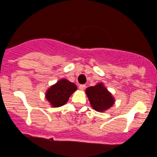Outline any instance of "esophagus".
<instances>
[{
    "label": "esophagus",
    "mask_w": 157,
    "mask_h": 157,
    "mask_svg": "<svg viewBox=\"0 0 157 157\" xmlns=\"http://www.w3.org/2000/svg\"><path fill=\"white\" fill-rule=\"evenodd\" d=\"M78 87H79L80 90H84L85 87H86V86H85L84 84H80L79 86H78Z\"/></svg>",
    "instance_id": "esophagus-1"
}]
</instances>
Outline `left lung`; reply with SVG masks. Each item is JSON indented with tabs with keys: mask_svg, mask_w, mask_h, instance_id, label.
I'll return each mask as SVG.
<instances>
[{
	"mask_svg": "<svg viewBox=\"0 0 157 157\" xmlns=\"http://www.w3.org/2000/svg\"><path fill=\"white\" fill-rule=\"evenodd\" d=\"M86 93L92 107L97 111H104L112 106L115 100L102 83L87 87Z\"/></svg>",
	"mask_w": 157,
	"mask_h": 157,
	"instance_id": "8db88e82",
	"label": "left lung"
}]
</instances>
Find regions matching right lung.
Wrapping results in <instances>:
<instances>
[{
	"label": "right lung",
	"mask_w": 157,
	"mask_h": 157,
	"mask_svg": "<svg viewBox=\"0 0 157 157\" xmlns=\"http://www.w3.org/2000/svg\"><path fill=\"white\" fill-rule=\"evenodd\" d=\"M77 90V86L73 82L63 78L47 90V100L54 107L65 105L73 92Z\"/></svg>",
	"instance_id": "obj_1"
}]
</instances>
